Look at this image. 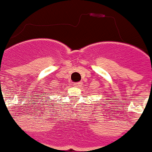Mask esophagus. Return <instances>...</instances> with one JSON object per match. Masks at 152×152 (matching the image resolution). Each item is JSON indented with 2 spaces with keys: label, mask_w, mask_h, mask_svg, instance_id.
<instances>
[{
  "label": "esophagus",
  "mask_w": 152,
  "mask_h": 152,
  "mask_svg": "<svg viewBox=\"0 0 152 152\" xmlns=\"http://www.w3.org/2000/svg\"><path fill=\"white\" fill-rule=\"evenodd\" d=\"M74 87H80L82 86V83H73Z\"/></svg>",
  "instance_id": "34e87169"
}]
</instances>
